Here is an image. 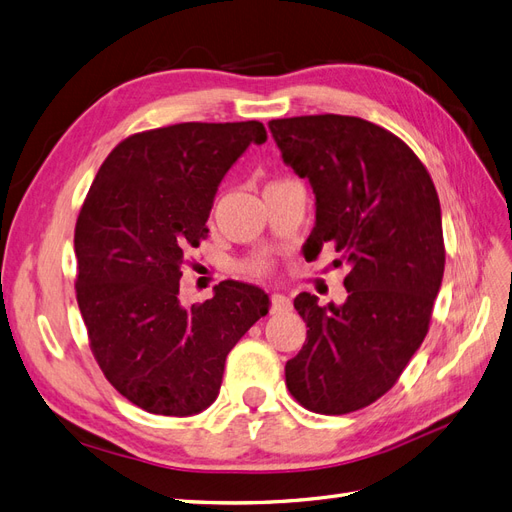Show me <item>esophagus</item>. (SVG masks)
<instances>
[{"label":"esophagus","mask_w":512,"mask_h":512,"mask_svg":"<svg viewBox=\"0 0 512 512\" xmlns=\"http://www.w3.org/2000/svg\"><path fill=\"white\" fill-rule=\"evenodd\" d=\"M269 309H271V314H284V312H290L292 303L288 297H284V294L273 292L269 297Z\"/></svg>","instance_id":"34e87169"}]
</instances>
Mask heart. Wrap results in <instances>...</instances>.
I'll use <instances>...</instances> for the list:
<instances>
[{
    "label": "heart",
    "instance_id": "1",
    "mask_svg": "<svg viewBox=\"0 0 512 512\" xmlns=\"http://www.w3.org/2000/svg\"><path fill=\"white\" fill-rule=\"evenodd\" d=\"M237 269L243 275H250V277H267L273 271V262L267 256H254V258H247V260L239 262Z\"/></svg>",
    "mask_w": 512,
    "mask_h": 512
}]
</instances>
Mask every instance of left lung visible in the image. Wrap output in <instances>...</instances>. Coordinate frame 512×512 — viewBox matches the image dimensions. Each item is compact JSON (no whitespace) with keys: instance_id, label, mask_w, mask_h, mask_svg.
Listing matches in <instances>:
<instances>
[{"instance_id":"obj_1","label":"left lung","mask_w":512,"mask_h":512,"mask_svg":"<svg viewBox=\"0 0 512 512\" xmlns=\"http://www.w3.org/2000/svg\"><path fill=\"white\" fill-rule=\"evenodd\" d=\"M269 130L316 194L309 256L333 245L350 262L344 305L294 299L309 329L286 386L307 410L348 414L393 389L429 331L446 260L438 192L399 136L361 117L273 119Z\"/></svg>"}]
</instances>
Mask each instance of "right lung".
<instances>
[{"label": "right lung", "mask_w": 512, "mask_h": 512, "mask_svg": "<svg viewBox=\"0 0 512 512\" xmlns=\"http://www.w3.org/2000/svg\"><path fill=\"white\" fill-rule=\"evenodd\" d=\"M260 121L136 132L108 153L74 228L76 303L104 378L134 406L190 416L220 393L228 352L269 312L252 284L226 280L213 299L179 303L185 252L207 239L213 196Z\"/></svg>", "instance_id": "add662e5"}]
</instances>
